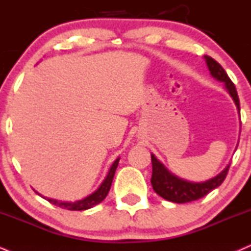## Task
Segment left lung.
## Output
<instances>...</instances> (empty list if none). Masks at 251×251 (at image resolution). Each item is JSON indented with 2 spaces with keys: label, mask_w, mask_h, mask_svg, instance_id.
Segmentation results:
<instances>
[{
  "label": "left lung",
  "mask_w": 251,
  "mask_h": 251,
  "mask_svg": "<svg viewBox=\"0 0 251 251\" xmlns=\"http://www.w3.org/2000/svg\"><path fill=\"white\" fill-rule=\"evenodd\" d=\"M204 59H206L210 75L215 79L225 83L226 89H227L229 95L231 96V98L234 99L235 105H236L238 112H240V100H238L236 87L230 80V78L228 77L227 72L212 57L204 56ZM151 158H152V179H151V183H152L153 189H154L156 194L164 198L165 200L175 202V203H186V202L199 200V199L207 195L209 192H212L213 189L217 188L225 181L229 171V166H230V164L227 165V167L221 173H219L212 179L204 181V182H191V181L183 180L171 173L155 158L154 154H151Z\"/></svg>",
  "instance_id": "obj_1"
}]
</instances>
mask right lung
Returning a JSON list of instances; mask_svg holds the SVG:
<instances>
[{
    "mask_svg": "<svg viewBox=\"0 0 251 251\" xmlns=\"http://www.w3.org/2000/svg\"><path fill=\"white\" fill-rule=\"evenodd\" d=\"M118 162H119V158L116 159V161L113 162L112 166H111V168H110V171H108L106 177H105L104 181H102V182L100 183V186L98 187V189H97L96 192H93L92 194L86 196V198L81 199V200H78V201H75V202H64V201L55 200V199L44 198V196H43V198L47 201H49L50 203L55 204V206H57V207L64 208V209H68V210H86V209H90V208L95 207L98 203H100V202L107 196L108 191H110V188H111V185H112V180H113L114 173H116V170L118 167ZM36 193H37V192H36ZM37 194H38V193H37ZM38 195H41V194H38Z\"/></svg>",
    "mask_w": 251,
    "mask_h": 251,
    "instance_id": "right-lung-1",
    "label": "right lung"
}]
</instances>
